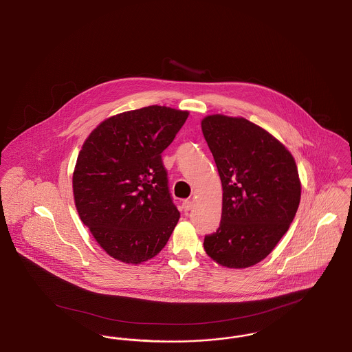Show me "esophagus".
<instances>
[{"instance_id": "34e87169", "label": "esophagus", "mask_w": 352, "mask_h": 352, "mask_svg": "<svg viewBox=\"0 0 352 352\" xmlns=\"http://www.w3.org/2000/svg\"><path fill=\"white\" fill-rule=\"evenodd\" d=\"M182 207H184V210L186 212L190 211V210L192 208V201L186 199V201H184V203H182Z\"/></svg>"}]
</instances>
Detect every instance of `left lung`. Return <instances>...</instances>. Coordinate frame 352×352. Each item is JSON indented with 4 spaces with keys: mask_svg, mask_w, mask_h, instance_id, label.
<instances>
[{
    "mask_svg": "<svg viewBox=\"0 0 352 352\" xmlns=\"http://www.w3.org/2000/svg\"><path fill=\"white\" fill-rule=\"evenodd\" d=\"M201 132L223 187L220 226L204 237V251L221 267L248 268L274 250L296 217L301 201L296 161L247 118L210 115Z\"/></svg>",
    "mask_w": 352,
    "mask_h": 352,
    "instance_id": "1",
    "label": "left lung"
}]
</instances>
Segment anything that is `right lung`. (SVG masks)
<instances>
[{
  "label": "right lung",
  "instance_id": "obj_1",
  "mask_svg": "<svg viewBox=\"0 0 352 352\" xmlns=\"http://www.w3.org/2000/svg\"><path fill=\"white\" fill-rule=\"evenodd\" d=\"M187 111L151 105L100 122L84 141L72 174L80 220L111 257L137 265L166 245L179 211L161 153Z\"/></svg>",
  "mask_w": 352,
  "mask_h": 352
}]
</instances>
